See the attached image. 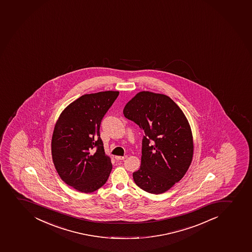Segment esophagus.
<instances>
[{
  "label": "esophagus",
  "instance_id": "34e87169",
  "mask_svg": "<svg viewBox=\"0 0 252 252\" xmlns=\"http://www.w3.org/2000/svg\"><path fill=\"white\" fill-rule=\"evenodd\" d=\"M127 156H116L115 157V158L117 159V160H124L125 158H126Z\"/></svg>",
  "mask_w": 252,
  "mask_h": 252
}]
</instances>
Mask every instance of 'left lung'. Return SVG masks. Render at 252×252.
I'll return each instance as SVG.
<instances>
[{
    "mask_svg": "<svg viewBox=\"0 0 252 252\" xmlns=\"http://www.w3.org/2000/svg\"><path fill=\"white\" fill-rule=\"evenodd\" d=\"M123 114L143 130L141 164L133 173L141 189L160 194L185 176L192 162L193 142L187 118L179 106L163 94L140 92Z\"/></svg>",
    "mask_w": 252,
    "mask_h": 252,
    "instance_id": "left-lung-1",
    "label": "left lung"
}]
</instances>
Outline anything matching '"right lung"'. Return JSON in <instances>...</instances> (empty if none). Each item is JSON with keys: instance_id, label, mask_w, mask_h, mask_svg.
<instances>
[{"instance_id": "obj_1", "label": "right lung", "mask_w": 252, "mask_h": 252, "mask_svg": "<svg viewBox=\"0 0 252 252\" xmlns=\"http://www.w3.org/2000/svg\"><path fill=\"white\" fill-rule=\"evenodd\" d=\"M119 92L85 94L61 113L53 133L51 151L63 181L79 192H94L106 184L112 171L104 151L100 126Z\"/></svg>"}]
</instances>
